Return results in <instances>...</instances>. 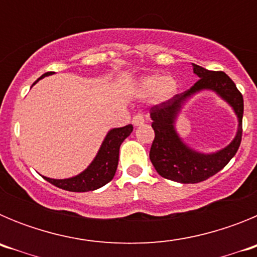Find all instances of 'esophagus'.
<instances>
[{"label":"esophagus","instance_id":"esophagus-1","mask_svg":"<svg viewBox=\"0 0 257 257\" xmlns=\"http://www.w3.org/2000/svg\"><path fill=\"white\" fill-rule=\"evenodd\" d=\"M145 122V114L144 113H138V114L134 115L133 118V123L134 126H140Z\"/></svg>","mask_w":257,"mask_h":257}]
</instances>
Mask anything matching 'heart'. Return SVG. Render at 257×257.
Masks as SVG:
<instances>
[{"label": "heart", "instance_id": "heart-1", "mask_svg": "<svg viewBox=\"0 0 257 257\" xmlns=\"http://www.w3.org/2000/svg\"><path fill=\"white\" fill-rule=\"evenodd\" d=\"M142 90L144 95H152L157 92V96L160 100H169L176 91V82L172 78L152 76L143 81Z\"/></svg>", "mask_w": 257, "mask_h": 257}]
</instances>
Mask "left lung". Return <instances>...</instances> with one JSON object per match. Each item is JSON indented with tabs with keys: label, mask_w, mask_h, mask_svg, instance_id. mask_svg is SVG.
Wrapping results in <instances>:
<instances>
[{
	"label": "left lung",
	"mask_w": 257,
	"mask_h": 257,
	"mask_svg": "<svg viewBox=\"0 0 257 257\" xmlns=\"http://www.w3.org/2000/svg\"><path fill=\"white\" fill-rule=\"evenodd\" d=\"M193 70L199 79L189 90L151 108L154 140L149 158L162 178L183 184L201 183L217 174L235 156L242 140L243 96L235 83L221 70H207L196 64H193ZM201 89H212L220 94L233 106L238 117V131L235 140L226 149L212 155L198 154L187 147L181 142L173 126L181 104Z\"/></svg>",
	"instance_id": "1"
}]
</instances>
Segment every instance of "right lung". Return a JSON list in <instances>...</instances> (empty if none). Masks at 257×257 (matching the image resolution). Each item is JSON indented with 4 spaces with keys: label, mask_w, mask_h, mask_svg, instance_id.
Listing matches in <instances>:
<instances>
[{
    "label": "right lung",
    "mask_w": 257,
    "mask_h": 257,
    "mask_svg": "<svg viewBox=\"0 0 257 257\" xmlns=\"http://www.w3.org/2000/svg\"><path fill=\"white\" fill-rule=\"evenodd\" d=\"M47 74H51V72L45 73L41 78H44ZM133 124H127L124 127L113 128L109 131L91 165L74 178L56 180V179L44 176V179H46L52 185H55L60 189L69 190V192H90V190L99 189L103 185L108 184L114 176L118 166L119 147L127 136L133 133Z\"/></svg>",
    "instance_id": "obj_1"
}]
</instances>
